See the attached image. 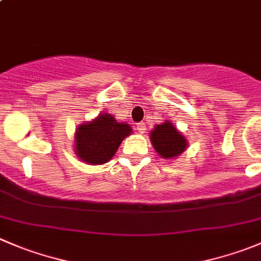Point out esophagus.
I'll return each mask as SVG.
<instances>
[{"label": "esophagus", "mask_w": 261, "mask_h": 261, "mask_svg": "<svg viewBox=\"0 0 261 261\" xmlns=\"http://www.w3.org/2000/svg\"><path fill=\"white\" fill-rule=\"evenodd\" d=\"M136 127H138V128H136V130H138L140 134H144V133H145V130H146V128H145V123H144V122L138 123V125H136Z\"/></svg>", "instance_id": "1"}]
</instances>
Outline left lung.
Returning <instances> with one entry per match:
<instances>
[{
	"instance_id": "8db88e82",
	"label": "left lung",
	"mask_w": 261,
	"mask_h": 261,
	"mask_svg": "<svg viewBox=\"0 0 261 261\" xmlns=\"http://www.w3.org/2000/svg\"><path fill=\"white\" fill-rule=\"evenodd\" d=\"M151 143L159 155L166 159L174 158L185 151L187 141L169 121L156 125L150 134Z\"/></svg>"
}]
</instances>
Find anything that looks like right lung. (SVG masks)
Returning <instances> with one entry per match:
<instances>
[{"label": "right lung", "mask_w": 261, "mask_h": 261, "mask_svg": "<svg viewBox=\"0 0 261 261\" xmlns=\"http://www.w3.org/2000/svg\"><path fill=\"white\" fill-rule=\"evenodd\" d=\"M131 134L127 123H120L110 113H102L76 131V154L90 164H102L115 155L121 141Z\"/></svg>", "instance_id": "1"}]
</instances>
